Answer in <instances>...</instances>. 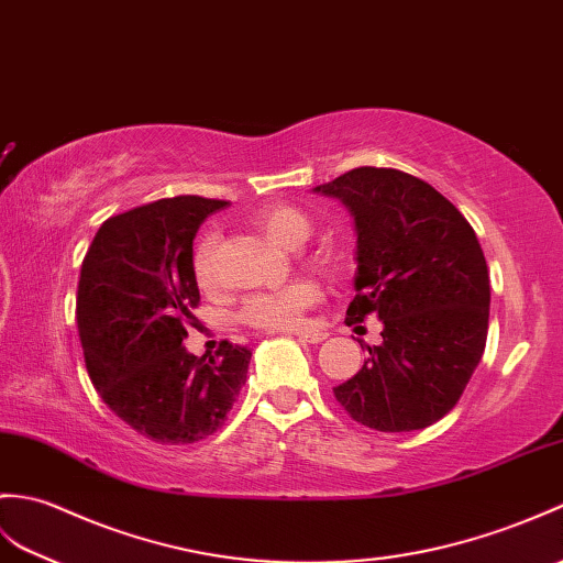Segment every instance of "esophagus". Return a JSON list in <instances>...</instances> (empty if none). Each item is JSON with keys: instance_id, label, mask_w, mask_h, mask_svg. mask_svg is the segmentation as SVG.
I'll use <instances>...</instances> for the list:
<instances>
[{"instance_id": "esophagus-1", "label": "esophagus", "mask_w": 563, "mask_h": 563, "mask_svg": "<svg viewBox=\"0 0 563 563\" xmlns=\"http://www.w3.org/2000/svg\"><path fill=\"white\" fill-rule=\"evenodd\" d=\"M299 341H305V343H321V341H325V333H321V331H299V333H295Z\"/></svg>"}]
</instances>
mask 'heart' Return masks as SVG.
<instances>
[{
  "label": "heart",
  "mask_w": 563,
  "mask_h": 563,
  "mask_svg": "<svg viewBox=\"0 0 563 563\" xmlns=\"http://www.w3.org/2000/svg\"><path fill=\"white\" fill-rule=\"evenodd\" d=\"M254 225L266 238L283 246V250H297L302 246L311 232L309 218L295 206H266L254 213ZM216 232H206L194 252V276L201 287L216 283ZM319 285L307 278L285 283L276 290L256 292L244 299L240 309V321L254 325L261 331H295L305 325V313L317 305Z\"/></svg>",
  "instance_id": "obj_1"
}]
</instances>
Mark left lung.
<instances>
[{"instance_id":"obj_1","label":"left lung","mask_w":563,"mask_h":563,"mask_svg":"<svg viewBox=\"0 0 563 563\" xmlns=\"http://www.w3.org/2000/svg\"><path fill=\"white\" fill-rule=\"evenodd\" d=\"M317 194L355 225V299L347 325L382 321V345L335 386L352 420L415 431L453 410L477 369L489 325V271L475 230L449 199L408 173L355 167Z\"/></svg>"}]
</instances>
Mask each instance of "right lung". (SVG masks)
<instances>
[{
    "mask_svg": "<svg viewBox=\"0 0 563 563\" xmlns=\"http://www.w3.org/2000/svg\"><path fill=\"white\" fill-rule=\"evenodd\" d=\"M228 201L175 196L104 220L84 258L76 321L104 405L158 443H194L225 422L252 352L222 341L196 357L181 341L199 305L194 238Z\"/></svg>",
    "mask_w": 563,
    "mask_h": 563,
    "instance_id": "right-lung-1",
    "label": "right lung"
}]
</instances>
